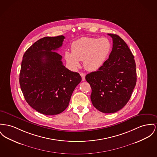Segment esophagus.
Masks as SVG:
<instances>
[{"mask_svg":"<svg viewBox=\"0 0 157 157\" xmlns=\"http://www.w3.org/2000/svg\"><path fill=\"white\" fill-rule=\"evenodd\" d=\"M80 75H81V76L82 77V81H84L85 80V74L83 73V72H81Z\"/></svg>","mask_w":157,"mask_h":157,"instance_id":"1","label":"esophagus"}]
</instances>
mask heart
<instances>
[{
  "label": "heart",
  "instance_id": "b5f03b06",
  "mask_svg": "<svg viewBox=\"0 0 157 157\" xmlns=\"http://www.w3.org/2000/svg\"><path fill=\"white\" fill-rule=\"evenodd\" d=\"M111 50V41L106 37H81L72 42V53L66 52L65 59L74 69L79 66V61H83L86 70L95 71L104 64Z\"/></svg>",
  "mask_w": 157,
  "mask_h": 157
}]
</instances>
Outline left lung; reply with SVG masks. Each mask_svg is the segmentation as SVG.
<instances>
[{
    "label": "left lung",
    "instance_id": "8db88e82",
    "mask_svg": "<svg viewBox=\"0 0 157 157\" xmlns=\"http://www.w3.org/2000/svg\"><path fill=\"white\" fill-rule=\"evenodd\" d=\"M113 38L109 58L97 71L87 74L93 105L102 113H116L129 101L136 83L134 56L119 36L108 34Z\"/></svg>",
    "mask_w": 157,
    "mask_h": 157
}]
</instances>
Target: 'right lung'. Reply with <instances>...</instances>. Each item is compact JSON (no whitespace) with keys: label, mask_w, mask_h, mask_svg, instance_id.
<instances>
[{"label":"right lung","mask_w":157,"mask_h":157,"mask_svg":"<svg viewBox=\"0 0 157 157\" xmlns=\"http://www.w3.org/2000/svg\"><path fill=\"white\" fill-rule=\"evenodd\" d=\"M65 37H45L28 48L23 56L19 83L24 97L34 110L45 115L61 113L82 80L80 75L65 67L55 51Z\"/></svg>","instance_id":"1"}]
</instances>
